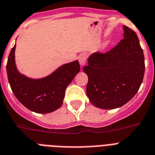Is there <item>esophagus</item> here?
Returning a JSON list of instances; mask_svg holds the SVG:
<instances>
[{
  "label": "esophagus",
  "instance_id": "obj_1",
  "mask_svg": "<svg viewBox=\"0 0 155 155\" xmlns=\"http://www.w3.org/2000/svg\"><path fill=\"white\" fill-rule=\"evenodd\" d=\"M87 54L86 53H82L80 54V56L79 57V62H80V65H84L87 62Z\"/></svg>",
  "mask_w": 155,
  "mask_h": 155
}]
</instances>
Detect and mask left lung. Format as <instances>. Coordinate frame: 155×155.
<instances>
[{
    "label": "left lung",
    "instance_id": "left-lung-1",
    "mask_svg": "<svg viewBox=\"0 0 155 155\" xmlns=\"http://www.w3.org/2000/svg\"><path fill=\"white\" fill-rule=\"evenodd\" d=\"M124 38L106 53H93L84 71L88 76L87 95L94 106L112 110L136 95L143 80V49L133 30L123 26Z\"/></svg>",
    "mask_w": 155,
    "mask_h": 155
}]
</instances>
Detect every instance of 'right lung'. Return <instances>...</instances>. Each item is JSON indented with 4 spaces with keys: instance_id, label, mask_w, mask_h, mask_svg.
I'll return each instance as SVG.
<instances>
[{
    "instance_id": "1",
    "label": "right lung",
    "mask_w": 155,
    "mask_h": 155,
    "mask_svg": "<svg viewBox=\"0 0 155 155\" xmlns=\"http://www.w3.org/2000/svg\"><path fill=\"white\" fill-rule=\"evenodd\" d=\"M15 49V45L9 53L6 69L9 84L16 98L28 110L38 114H48L59 109L66 88L80 71L79 61L64 64L47 77L32 80L18 71Z\"/></svg>"
}]
</instances>
